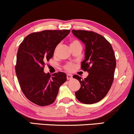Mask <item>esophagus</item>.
<instances>
[{"label": "esophagus", "instance_id": "34e87169", "mask_svg": "<svg viewBox=\"0 0 134 134\" xmlns=\"http://www.w3.org/2000/svg\"><path fill=\"white\" fill-rule=\"evenodd\" d=\"M67 79L68 80H70L72 78V75H71L70 74H67Z\"/></svg>", "mask_w": 134, "mask_h": 134}]
</instances>
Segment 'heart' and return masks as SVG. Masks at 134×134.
I'll list each match as a JSON object with an SVG mask.
<instances>
[{
  "label": "heart",
  "mask_w": 134,
  "mask_h": 134,
  "mask_svg": "<svg viewBox=\"0 0 134 134\" xmlns=\"http://www.w3.org/2000/svg\"><path fill=\"white\" fill-rule=\"evenodd\" d=\"M74 44H80L79 42L78 41H73L72 43H71V45H74ZM73 68V65L71 63H68L65 66V68L68 69V70H71Z\"/></svg>",
  "instance_id": "1"
}]
</instances>
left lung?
I'll use <instances>...</instances> for the list:
<instances>
[{"mask_svg": "<svg viewBox=\"0 0 134 134\" xmlns=\"http://www.w3.org/2000/svg\"><path fill=\"white\" fill-rule=\"evenodd\" d=\"M72 33L85 44V59L81 68L88 72L84 79L78 75L73 76L80 83L75 95L83 104L96 103L106 96L112 85L116 68L114 51L110 43L97 33L76 30Z\"/></svg>", "mask_w": 134, "mask_h": 134, "instance_id": "left-lung-1", "label": "left lung"}]
</instances>
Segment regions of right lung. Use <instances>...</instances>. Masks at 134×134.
Returning a JSON list of instances; mask_svg holds the SVG:
<instances>
[{
  "label": "right lung",
  "mask_w": 134,
  "mask_h": 134,
  "mask_svg": "<svg viewBox=\"0 0 134 134\" xmlns=\"http://www.w3.org/2000/svg\"><path fill=\"white\" fill-rule=\"evenodd\" d=\"M69 30H44L27 36L17 53L16 74L24 94L40 106L54 103L66 74L58 72L52 76L44 72L45 62L54 55L57 46L69 34Z\"/></svg>",
  "instance_id": "right-lung-1"
}]
</instances>
